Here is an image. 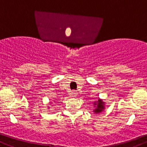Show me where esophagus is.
Masks as SVG:
<instances>
[{
	"instance_id": "34e87169",
	"label": "esophagus",
	"mask_w": 147,
	"mask_h": 147,
	"mask_svg": "<svg viewBox=\"0 0 147 147\" xmlns=\"http://www.w3.org/2000/svg\"><path fill=\"white\" fill-rule=\"evenodd\" d=\"M71 95H72V97H75V96H77V92H76V91L75 90H73L72 92V93H71Z\"/></svg>"
}]
</instances>
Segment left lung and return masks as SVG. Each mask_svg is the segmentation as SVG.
<instances>
[{
	"label": "left lung",
	"mask_w": 147,
	"mask_h": 147,
	"mask_svg": "<svg viewBox=\"0 0 147 147\" xmlns=\"http://www.w3.org/2000/svg\"><path fill=\"white\" fill-rule=\"evenodd\" d=\"M103 103L104 102L99 99L98 100V102H95V105H97V108H95V111H95V113H98L99 112L102 111V109H103V107H104Z\"/></svg>",
	"instance_id": "obj_1"
}]
</instances>
